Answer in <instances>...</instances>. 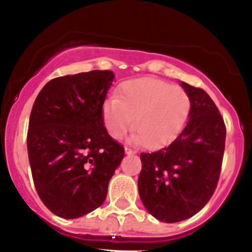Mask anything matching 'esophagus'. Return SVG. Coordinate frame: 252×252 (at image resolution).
<instances>
[{
	"label": "esophagus",
	"instance_id": "obj_1",
	"mask_svg": "<svg viewBox=\"0 0 252 252\" xmlns=\"http://www.w3.org/2000/svg\"><path fill=\"white\" fill-rule=\"evenodd\" d=\"M124 151H126V154H128V155H131V154H134V151L131 149H129V147H124Z\"/></svg>",
	"mask_w": 252,
	"mask_h": 252
}]
</instances>
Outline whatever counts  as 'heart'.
I'll list each match as a JSON object with an SVG mask.
<instances>
[{"mask_svg": "<svg viewBox=\"0 0 252 252\" xmlns=\"http://www.w3.org/2000/svg\"><path fill=\"white\" fill-rule=\"evenodd\" d=\"M191 110V100L180 86L163 80L140 78L128 80L102 106L103 123L114 139L133 128V140L147 149L173 141L183 130ZM136 124H133V118Z\"/></svg>", "mask_w": 252, "mask_h": 252, "instance_id": "1", "label": "heart"}]
</instances>
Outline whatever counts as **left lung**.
<instances>
[{
	"mask_svg": "<svg viewBox=\"0 0 252 252\" xmlns=\"http://www.w3.org/2000/svg\"><path fill=\"white\" fill-rule=\"evenodd\" d=\"M191 100L189 121L168 146L141 152L139 195L158 220L174 223L196 215L217 188L225 146V124L205 90L183 83Z\"/></svg>",
	"mask_w": 252,
	"mask_h": 252,
	"instance_id": "left-lung-1",
	"label": "left lung"
}]
</instances>
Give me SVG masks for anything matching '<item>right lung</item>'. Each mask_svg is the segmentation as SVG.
I'll use <instances>...</instances> for the list:
<instances>
[{
    "label": "right lung",
    "instance_id": "add662e5",
    "mask_svg": "<svg viewBox=\"0 0 252 252\" xmlns=\"http://www.w3.org/2000/svg\"><path fill=\"white\" fill-rule=\"evenodd\" d=\"M111 70L58 77L42 88L29 119L27 144L35 189L48 210L72 220L103 204L124 147L103 124Z\"/></svg>",
    "mask_w": 252,
    "mask_h": 252
}]
</instances>
